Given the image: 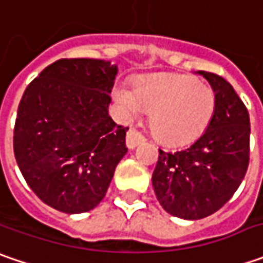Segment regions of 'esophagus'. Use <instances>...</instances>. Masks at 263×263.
I'll return each instance as SVG.
<instances>
[{"label":"esophagus","instance_id":"34e87169","mask_svg":"<svg viewBox=\"0 0 263 263\" xmlns=\"http://www.w3.org/2000/svg\"><path fill=\"white\" fill-rule=\"evenodd\" d=\"M142 142H145V136H143L139 130H136V128H130V130L127 132L126 143L130 149L136 147L137 145L142 143Z\"/></svg>","mask_w":263,"mask_h":263}]
</instances>
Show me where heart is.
Here are the masks:
<instances>
[{
	"label": "heart",
	"mask_w": 263,
	"mask_h": 263,
	"mask_svg": "<svg viewBox=\"0 0 263 263\" xmlns=\"http://www.w3.org/2000/svg\"><path fill=\"white\" fill-rule=\"evenodd\" d=\"M114 98L128 118L151 111L154 135L168 145H187L205 133L217 109L211 86L195 77L155 73L139 77L135 87L118 83Z\"/></svg>",
	"instance_id": "heart-1"
}]
</instances>
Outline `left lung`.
Segmentation results:
<instances>
[{
	"label": "left lung",
	"instance_id": "left-lung-1",
	"mask_svg": "<svg viewBox=\"0 0 263 263\" xmlns=\"http://www.w3.org/2000/svg\"><path fill=\"white\" fill-rule=\"evenodd\" d=\"M217 96V109L205 133L177 152L159 149L152 186L168 214L200 219L224 206L249 167L250 118L246 105L224 77L199 71Z\"/></svg>",
	"mask_w": 263,
	"mask_h": 263
}]
</instances>
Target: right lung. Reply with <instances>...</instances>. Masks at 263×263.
<instances>
[{
  "label": "right lung",
  "mask_w": 263,
  "mask_h": 263,
  "mask_svg": "<svg viewBox=\"0 0 263 263\" xmlns=\"http://www.w3.org/2000/svg\"><path fill=\"white\" fill-rule=\"evenodd\" d=\"M117 67L63 58L41 71L18 104L13 147L26 183L44 203L82 214L105 197L126 155V132L108 116Z\"/></svg>",
  "instance_id": "right-lung-1"
}]
</instances>
